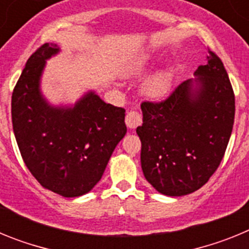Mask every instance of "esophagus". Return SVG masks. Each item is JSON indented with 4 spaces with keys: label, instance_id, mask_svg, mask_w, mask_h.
I'll return each instance as SVG.
<instances>
[{
    "label": "esophagus",
    "instance_id": "obj_1",
    "mask_svg": "<svg viewBox=\"0 0 249 249\" xmlns=\"http://www.w3.org/2000/svg\"><path fill=\"white\" fill-rule=\"evenodd\" d=\"M124 121H126V124L128 128H137L142 123V116L137 111H129Z\"/></svg>",
    "mask_w": 249,
    "mask_h": 249
}]
</instances>
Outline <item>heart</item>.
Here are the masks:
<instances>
[{
  "mask_svg": "<svg viewBox=\"0 0 249 249\" xmlns=\"http://www.w3.org/2000/svg\"><path fill=\"white\" fill-rule=\"evenodd\" d=\"M146 63H141V65L136 66V68L132 71V73H141L146 70ZM171 85H172V77L171 73L166 71H162L160 73L152 76L149 80L146 81L143 85V93L147 97L151 100H162L168 94L169 89H171Z\"/></svg>",
  "mask_w": 249,
  "mask_h": 249,
  "instance_id": "1",
  "label": "heart"
}]
</instances>
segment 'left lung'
<instances>
[{
  "label": "left lung",
  "mask_w": 249,
  "mask_h": 249,
  "mask_svg": "<svg viewBox=\"0 0 249 249\" xmlns=\"http://www.w3.org/2000/svg\"><path fill=\"white\" fill-rule=\"evenodd\" d=\"M178 85L166 100L142 102L141 166L162 195L184 196L199 190L218 168L234 122V93L214 52Z\"/></svg>",
  "instance_id": "obj_1"
}]
</instances>
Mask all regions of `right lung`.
Instances as JSON below:
<instances>
[{
    "label": "right lung",
    "mask_w": 249,
    "mask_h": 249,
    "mask_svg": "<svg viewBox=\"0 0 249 249\" xmlns=\"http://www.w3.org/2000/svg\"><path fill=\"white\" fill-rule=\"evenodd\" d=\"M59 52L45 43L31 54L12 93L13 133L21 156L39 184L63 197H78L102 177L124 137L126 111L89 91L72 107H56L39 89L46 61Z\"/></svg>",
    "instance_id": "right-lung-1"
}]
</instances>
